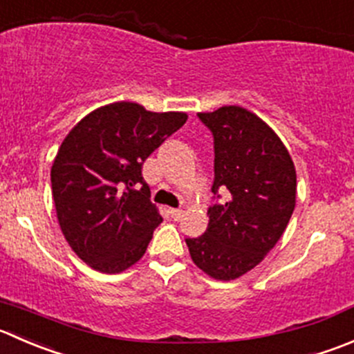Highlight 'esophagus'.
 Returning <instances> with one entry per match:
<instances>
[{
  "mask_svg": "<svg viewBox=\"0 0 354 354\" xmlns=\"http://www.w3.org/2000/svg\"><path fill=\"white\" fill-rule=\"evenodd\" d=\"M169 214H171V218H173V219H176V221H178V219H181V218H183V214H185V212L181 211V209H169Z\"/></svg>",
  "mask_w": 354,
  "mask_h": 354,
  "instance_id": "esophagus-1",
  "label": "esophagus"
}]
</instances>
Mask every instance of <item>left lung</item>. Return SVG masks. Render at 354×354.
I'll return each mask as SVG.
<instances>
[{"label":"left lung","instance_id":"8db88e82","mask_svg":"<svg viewBox=\"0 0 354 354\" xmlns=\"http://www.w3.org/2000/svg\"><path fill=\"white\" fill-rule=\"evenodd\" d=\"M197 115L214 138L211 192L230 194L209 207L207 230L187 245L202 272L228 282L257 266L286 232L296 207V167L277 133L247 109Z\"/></svg>","mask_w":354,"mask_h":354}]
</instances>
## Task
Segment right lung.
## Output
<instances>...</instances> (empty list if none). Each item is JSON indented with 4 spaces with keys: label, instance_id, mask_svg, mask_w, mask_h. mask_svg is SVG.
Returning a JSON list of instances; mask_svg holds the SVG:
<instances>
[{
    "label": "right lung",
    "instance_id": "add662e5",
    "mask_svg": "<svg viewBox=\"0 0 354 354\" xmlns=\"http://www.w3.org/2000/svg\"><path fill=\"white\" fill-rule=\"evenodd\" d=\"M187 119L185 112L115 102L90 112L65 136L51 166V194L65 240L88 266L121 273L142 259L162 223L142 166ZM138 183L144 187L135 191Z\"/></svg>",
    "mask_w": 354,
    "mask_h": 354
}]
</instances>
